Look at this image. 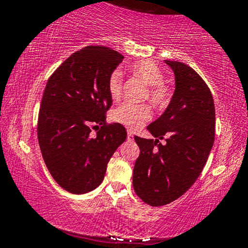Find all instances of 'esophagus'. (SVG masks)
Returning <instances> with one entry per match:
<instances>
[{
	"label": "esophagus",
	"mask_w": 248,
	"mask_h": 248,
	"mask_svg": "<svg viewBox=\"0 0 248 248\" xmlns=\"http://www.w3.org/2000/svg\"><path fill=\"white\" fill-rule=\"evenodd\" d=\"M127 139H128V141H133L134 140V135H133L132 132L127 133Z\"/></svg>",
	"instance_id": "obj_1"
}]
</instances>
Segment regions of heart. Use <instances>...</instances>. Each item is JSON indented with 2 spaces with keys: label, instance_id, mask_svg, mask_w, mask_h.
I'll return each mask as SVG.
<instances>
[{
  "label": "heart",
  "instance_id": "heart-1",
  "mask_svg": "<svg viewBox=\"0 0 248 248\" xmlns=\"http://www.w3.org/2000/svg\"><path fill=\"white\" fill-rule=\"evenodd\" d=\"M133 75L140 78L148 85L146 96H149L153 105L163 107L170 100V88L163 82V72L154 62L143 61L135 62L130 67ZM124 73L120 69L112 71L108 77L107 88L110 98L118 100L122 93ZM152 118V108L147 104H133L124 102L112 112V119L116 124H120L128 129L135 130Z\"/></svg>",
  "mask_w": 248,
  "mask_h": 248
}]
</instances>
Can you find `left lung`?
Segmentation results:
<instances>
[{"instance_id": "8db88e82", "label": "left lung", "mask_w": 248, "mask_h": 248, "mask_svg": "<svg viewBox=\"0 0 248 248\" xmlns=\"http://www.w3.org/2000/svg\"><path fill=\"white\" fill-rule=\"evenodd\" d=\"M176 90L166 112L147 129L155 139L135 136L140 155L133 171L138 197L150 206L171 203L201 175L215 141L216 112L206 82L184 62L166 61ZM160 140L166 143L162 145Z\"/></svg>"}]
</instances>
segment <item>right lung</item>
Wrapping results in <instances>:
<instances>
[{
    "mask_svg": "<svg viewBox=\"0 0 248 248\" xmlns=\"http://www.w3.org/2000/svg\"><path fill=\"white\" fill-rule=\"evenodd\" d=\"M124 59L118 51L91 45L76 51L51 75L39 108L37 136L43 160L62 189L81 195L101 184L107 163L127 132L107 124L112 106L107 81ZM93 124H100L96 134Z\"/></svg>",
    "mask_w": 248,
    "mask_h": 248,
    "instance_id": "right-lung-1",
    "label": "right lung"
}]
</instances>
